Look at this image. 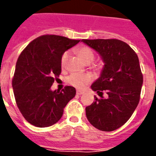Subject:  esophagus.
<instances>
[{
	"label": "esophagus",
	"mask_w": 156,
	"mask_h": 156,
	"mask_svg": "<svg viewBox=\"0 0 156 156\" xmlns=\"http://www.w3.org/2000/svg\"><path fill=\"white\" fill-rule=\"evenodd\" d=\"M77 95H83V94H84V92H83V91H82V90H77Z\"/></svg>",
	"instance_id": "34e87169"
}]
</instances>
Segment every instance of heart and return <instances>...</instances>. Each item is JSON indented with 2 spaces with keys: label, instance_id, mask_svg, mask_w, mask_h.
Masks as SVG:
<instances>
[{
  "label": "heart",
  "instance_id": "b5f03b06",
  "mask_svg": "<svg viewBox=\"0 0 156 156\" xmlns=\"http://www.w3.org/2000/svg\"><path fill=\"white\" fill-rule=\"evenodd\" d=\"M76 52L79 56V58L87 64H90L92 62L94 58H95V54L93 51L90 49V48L86 47H80L77 48ZM69 58V52H65L61 55V67L64 69L66 66L67 61ZM93 78L92 76L90 75V73H73L69 76L67 78V83L73 86L74 87L78 88V89H83L86 85H87L92 81Z\"/></svg>",
  "mask_w": 156,
  "mask_h": 156
}]
</instances>
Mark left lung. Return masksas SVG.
Masks as SVG:
<instances>
[{
	"label": "left lung",
	"instance_id": "left-lung-1",
	"mask_svg": "<svg viewBox=\"0 0 156 156\" xmlns=\"http://www.w3.org/2000/svg\"><path fill=\"white\" fill-rule=\"evenodd\" d=\"M100 54L104 66L100 77L91 85L100 99L86 108L91 125L102 131L122 126L138 106L143 77L136 52L126 43L116 39L82 40ZM105 90L108 98L102 97Z\"/></svg>",
	"mask_w": 156,
	"mask_h": 156
}]
</instances>
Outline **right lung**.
<instances>
[{
	"mask_svg": "<svg viewBox=\"0 0 156 156\" xmlns=\"http://www.w3.org/2000/svg\"><path fill=\"white\" fill-rule=\"evenodd\" d=\"M80 40L55 35L36 38L21 52L16 63L12 86L16 104L23 117L36 127H48L61 118L65 107L76 95L66 86L52 90L61 72V55Z\"/></svg>",
	"mask_w": 156,
	"mask_h": 156,
	"instance_id": "1",
	"label": "right lung"
}]
</instances>
